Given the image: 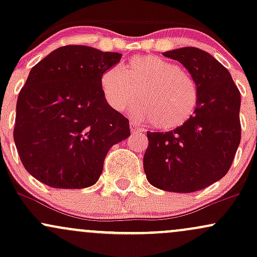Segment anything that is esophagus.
Wrapping results in <instances>:
<instances>
[{
  "mask_svg": "<svg viewBox=\"0 0 257 257\" xmlns=\"http://www.w3.org/2000/svg\"><path fill=\"white\" fill-rule=\"evenodd\" d=\"M131 131H132V133H141V132H144V129L140 128L137 123L131 122Z\"/></svg>",
  "mask_w": 257,
  "mask_h": 257,
  "instance_id": "34e87169",
  "label": "esophagus"
}]
</instances>
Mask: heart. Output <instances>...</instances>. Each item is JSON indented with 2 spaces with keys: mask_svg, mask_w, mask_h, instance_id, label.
Listing matches in <instances>:
<instances>
[{
  "mask_svg": "<svg viewBox=\"0 0 257 257\" xmlns=\"http://www.w3.org/2000/svg\"><path fill=\"white\" fill-rule=\"evenodd\" d=\"M105 100L114 111L124 112L140 98L137 116L153 128L174 131L188 122L198 105L194 79L178 65L158 55H137L123 69L113 66L101 76Z\"/></svg>",
  "mask_w": 257,
  "mask_h": 257,
  "instance_id": "heart-1",
  "label": "heart"
}]
</instances>
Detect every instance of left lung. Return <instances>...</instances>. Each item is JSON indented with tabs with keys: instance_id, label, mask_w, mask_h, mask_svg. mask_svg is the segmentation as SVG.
<instances>
[{
	"instance_id": "obj_1",
	"label": "left lung",
	"mask_w": 257,
	"mask_h": 257,
	"mask_svg": "<svg viewBox=\"0 0 257 257\" xmlns=\"http://www.w3.org/2000/svg\"><path fill=\"white\" fill-rule=\"evenodd\" d=\"M163 55L191 73L198 105L180 128L147 132L144 170L155 187L190 193L219 181L231 168L240 143V93L228 70L202 49L184 47Z\"/></svg>"
}]
</instances>
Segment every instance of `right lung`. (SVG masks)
<instances>
[{
	"mask_svg": "<svg viewBox=\"0 0 257 257\" xmlns=\"http://www.w3.org/2000/svg\"><path fill=\"white\" fill-rule=\"evenodd\" d=\"M122 54L64 46L31 69L17 101L14 143L29 173L54 188L98 181L114 144L131 135L129 120L106 102L101 76Z\"/></svg>",
	"mask_w": 257,
	"mask_h": 257,
	"instance_id": "add662e5",
	"label": "right lung"
}]
</instances>
